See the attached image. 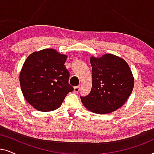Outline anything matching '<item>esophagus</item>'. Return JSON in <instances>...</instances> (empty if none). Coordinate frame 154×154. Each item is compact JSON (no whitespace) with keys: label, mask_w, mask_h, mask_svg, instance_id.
Segmentation results:
<instances>
[{"label":"esophagus","mask_w":154,"mask_h":154,"mask_svg":"<svg viewBox=\"0 0 154 154\" xmlns=\"http://www.w3.org/2000/svg\"><path fill=\"white\" fill-rule=\"evenodd\" d=\"M80 89H81V86H76V87H74V88H73V91H74V92H79Z\"/></svg>","instance_id":"esophagus-1"}]
</instances>
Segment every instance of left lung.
I'll list each match as a JSON object with an SVG mask.
<instances>
[{
    "label": "left lung",
    "mask_w": 154,
    "mask_h": 154,
    "mask_svg": "<svg viewBox=\"0 0 154 154\" xmlns=\"http://www.w3.org/2000/svg\"><path fill=\"white\" fill-rule=\"evenodd\" d=\"M92 85L90 94L81 97L84 106L92 112L106 114L123 106L133 90L134 80L129 65L112 54L90 59Z\"/></svg>",
    "instance_id": "obj_1"
}]
</instances>
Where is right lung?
<instances>
[{"mask_svg":"<svg viewBox=\"0 0 154 154\" xmlns=\"http://www.w3.org/2000/svg\"><path fill=\"white\" fill-rule=\"evenodd\" d=\"M66 59V54L52 48L34 52L26 58L20 73V87L25 100L36 110H55L73 90L64 66Z\"/></svg>","mask_w":154,"mask_h":154,"instance_id":"right-lung-1","label":"right lung"}]
</instances>
